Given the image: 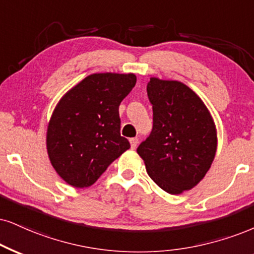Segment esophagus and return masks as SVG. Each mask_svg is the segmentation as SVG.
I'll return each instance as SVG.
<instances>
[{"instance_id": "34e87169", "label": "esophagus", "mask_w": 254, "mask_h": 254, "mask_svg": "<svg viewBox=\"0 0 254 254\" xmlns=\"http://www.w3.org/2000/svg\"><path fill=\"white\" fill-rule=\"evenodd\" d=\"M129 142H130V147L134 149V148H136L137 143H139V139H137V137H132V139L129 140Z\"/></svg>"}]
</instances>
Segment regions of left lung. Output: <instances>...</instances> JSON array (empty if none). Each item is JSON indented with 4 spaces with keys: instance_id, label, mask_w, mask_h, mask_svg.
Segmentation results:
<instances>
[{
    "instance_id": "left-lung-1",
    "label": "left lung",
    "mask_w": 254,
    "mask_h": 254,
    "mask_svg": "<svg viewBox=\"0 0 254 254\" xmlns=\"http://www.w3.org/2000/svg\"><path fill=\"white\" fill-rule=\"evenodd\" d=\"M153 128L137 147L152 180L170 194L193 189L211 167L217 134L208 109L186 84L152 77Z\"/></svg>"
}]
</instances>
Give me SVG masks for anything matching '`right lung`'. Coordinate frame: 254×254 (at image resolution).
I'll use <instances>...</instances> for the list:
<instances>
[{
  "label": "right lung",
  "mask_w": 254,
  "mask_h": 254,
  "mask_svg": "<svg viewBox=\"0 0 254 254\" xmlns=\"http://www.w3.org/2000/svg\"><path fill=\"white\" fill-rule=\"evenodd\" d=\"M136 83L134 74H93L56 106L47 132V149L58 174L74 187L99 179L130 143L121 136L119 106Z\"/></svg>",
  "instance_id": "obj_1"
}]
</instances>
